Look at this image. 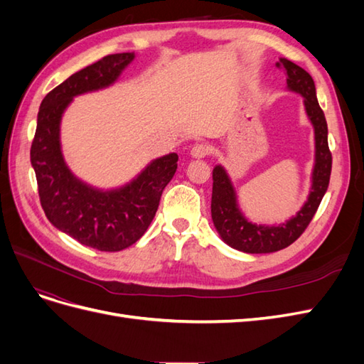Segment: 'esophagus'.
I'll list each match as a JSON object with an SVG mask.
<instances>
[{
	"label": "esophagus",
	"mask_w": 364,
	"mask_h": 364,
	"mask_svg": "<svg viewBox=\"0 0 364 364\" xmlns=\"http://www.w3.org/2000/svg\"><path fill=\"white\" fill-rule=\"evenodd\" d=\"M191 156L196 158V159H202L205 158L208 153H209V147L206 144H202V142H197V144H194L191 147Z\"/></svg>",
	"instance_id": "1"
}]
</instances>
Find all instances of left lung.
<instances>
[{
  "mask_svg": "<svg viewBox=\"0 0 364 364\" xmlns=\"http://www.w3.org/2000/svg\"><path fill=\"white\" fill-rule=\"evenodd\" d=\"M287 77V90L304 97L308 119L314 129V167L311 173V190L304 206L279 225L253 223L238 205L235 186L222 165L213 170L211 215L217 232L228 246L246 253H270L285 249L302 235L313 220L329 185L333 156L328 147V126L325 114L318 106L313 77L289 59L281 58L277 63Z\"/></svg>",
  "mask_w": 364,
  "mask_h": 364,
  "instance_id": "1",
  "label": "left lung"
}]
</instances>
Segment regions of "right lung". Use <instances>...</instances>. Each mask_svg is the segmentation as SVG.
Here are the masks:
<instances>
[{"label": "right lung", "mask_w": 364, "mask_h": 364, "mask_svg": "<svg viewBox=\"0 0 364 364\" xmlns=\"http://www.w3.org/2000/svg\"><path fill=\"white\" fill-rule=\"evenodd\" d=\"M135 53L109 54L54 87L43 98L30 161L50 223L79 243L102 252L123 250L144 235L165 186L178 170L176 153L153 159L135 179L114 190L80 181L63 159L60 123L73 98L114 85Z\"/></svg>", "instance_id": "obj_1"}]
</instances>
